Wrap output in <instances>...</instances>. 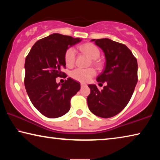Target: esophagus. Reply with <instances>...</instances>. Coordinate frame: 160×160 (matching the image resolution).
<instances>
[{
	"label": "esophagus",
	"instance_id": "1",
	"mask_svg": "<svg viewBox=\"0 0 160 160\" xmlns=\"http://www.w3.org/2000/svg\"><path fill=\"white\" fill-rule=\"evenodd\" d=\"M80 86H81V88H83V87H85V86H86V84H84V83H81V84H80Z\"/></svg>",
	"mask_w": 160,
	"mask_h": 160
}]
</instances>
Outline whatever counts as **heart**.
I'll list each match as a JSON object with an SVG mask.
<instances>
[{"label": "heart", "instance_id": "heart-1", "mask_svg": "<svg viewBox=\"0 0 160 160\" xmlns=\"http://www.w3.org/2000/svg\"><path fill=\"white\" fill-rule=\"evenodd\" d=\"M79 49L82 53L88 55L91 59H92L94 63L97 66H99L100 63L97 60L100 56V51L95 45L91 43H86L79 47ZM64 60L67 66H72L75 61V50L73 48H69L64 55ZM96 72L93 68H76L70 72V76L74 80L81 82H87L91 80Z\"/></svg>", "mask_w": 160, "mask_h": 160}]
</instances>
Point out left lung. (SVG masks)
<instances>
[{"label": "left lung", "instance_id": "1", "mask_svg": "<svg viewBox=\"0 0 160 160\" xmlns=\"http://www.w3.org/2000/svg\"><path fill=\"white\" fill-rule=\"evenodd\" d=\"M104 51L105 68L97 78L98 82H107L99 91L92 84L87 98L89 109L94 115L110 118L120 113L128 104L138 82V63L126 45L107 38L92 39Z\"/></svg>", "mask_w": 160, "mask_h": 160}]
</instances>
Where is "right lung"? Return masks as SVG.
<instances>
[{
  "label": "right lung",
  "mask_w": 160,
  "mask_h": 160,
  "mask_svg": "<svg viewBox=\"0 0 160 160\" xmlns=\"http://www.w3.org/2000/svg\"><path fill=\"white\" fill-rule=\"evenodd\" d=\"M54 33L37 41L25 59V86L34 107L48 118H58L68 112L70 99L80 89L79 82L68 78L63 84L56 78L65 75L64 55L68 48L81 42Z\"/></svg>",
  "instance_id": "right-lung-1"
}]
</instances>
